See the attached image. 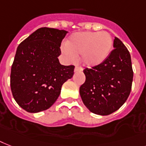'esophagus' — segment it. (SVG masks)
<instances>
[{
  "mask_svg": "<svg viewBox=\"0 0 146 146\" xmlns=\"http://www.w3.org/2000/svg\"><path fill=\"white\" fill-rule=\"evenodd\" d=\"M83 70V69H82V67H78V66H76L75 69H74V72H82V71Z\"/></svg>",
  "mask_w": 146,
  "mask_h": 146,
  "instance_id": "34e87169",
  "label": "esophagus"
}]
</instances>
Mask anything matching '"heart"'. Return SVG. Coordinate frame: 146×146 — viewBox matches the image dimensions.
I'll list each match as a JSON object with an SVG mask.
<instances>
[{"instance_id":"obj_1","label":"heart","mask_w":146,"mask_h":146,"mask_svg":"<svg viewBox=\"0 0 146 146\" xmlns=\"http://www.w3.org/2000/svg\"><path fill=\"white\" fill-rule=\"evenodd\" d=\"M112 46L113 39L108 32H77L67 40L62 52L70 62H74L76 57L81 55L84 65L96 67L106 61Z\"/></svg>"}]
</instances>
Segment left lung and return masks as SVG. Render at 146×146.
Returning a JSON list of instances; mask_svg holds the SVG:
<instances>
[{"instance_id": "left-lung-1", "label": "left lung", "mask_w": 146, "mask_h": 146, "mask_svg": "<svg viewBox=\"0 0 146 146\" xmlns=\"http://www.w3.org/2000/svg\"><path fill=\"white\" fill-rule=\"evenodd\" d=\"M114 49L101 64L83 70L85 82L79 94L90 112L108 115L125 103L132 87L133 72L129 51L115 37Z\"/></svg>"}]
</instances>
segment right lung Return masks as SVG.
<instances>
[{
    "instance_id": "add662e5",
    "label": "right lung",
    "mask_w": 146,
    "mask_h": 146,
    "mask_svg": "<svg viewBox=\"0 0 146 146\" xmlns=\"http://www.w3.org/2000/svg\"><path fill=\"white\" fill-rule=\"evenodd\" d=\"M67 31L41 28L18 46L12 65L10 87L14 99L28 112L50 108L61 94V86L74 73V66H64L58 57Z\"/></svg>"
}]
</instances>
